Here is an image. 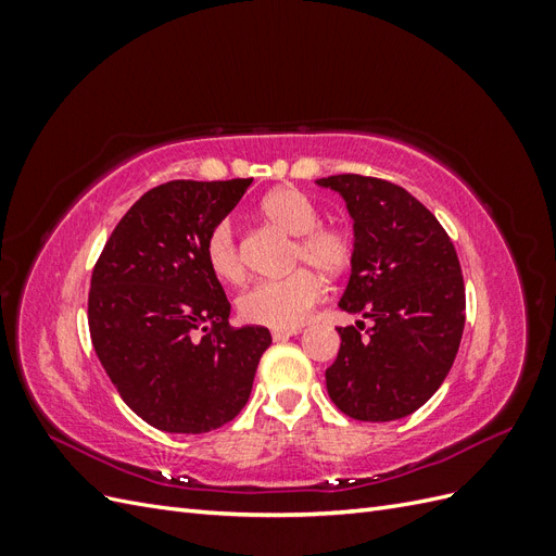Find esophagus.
I'll return each mask as SVG.
<instances>
[{
    "label": "esophagus",
    "mask_w": 556,
    "mask_h": 556,
    "mask_svg": "<svg viewBox=\"0 0 556 556\" xmlns=\"http://www.w3.org/2000/svg\"><path fill=\"white\" fill-rule=\"evenodd\" d=\"M301 329H274L271 331V336H274V341H288L290 339V336H296Z\"/></svg>",
    "instance_id": "1"
}]
</instances>
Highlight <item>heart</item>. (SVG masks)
<instances>
[{
	"label": "heart",
	"mask_w": 556,
	"mask_h": 556,
	"mask_svg": "<svg viewBox=\"0 0 556 556\" xmlns=\"http://www.w3.org/2000/svg\"><path fill=\"white\" fill-rule=\"evenodd\" d=\"M260 213L264 220L296 237L292 248V264H311L327 276H341L355 262L357 243L345 227L319 225L313 201L294 188H278L268 192ZM206 262L211 271L225 282H239L245 274L237 233L229 220L217 223L206 239ZM325 296V280L313 268L301 266L285 278L257 280L239 296V315L250 325L271 329H294L306 323L311 311Z\"/></svg>",
	"instance_id": "heart-1"
}]
</instances>
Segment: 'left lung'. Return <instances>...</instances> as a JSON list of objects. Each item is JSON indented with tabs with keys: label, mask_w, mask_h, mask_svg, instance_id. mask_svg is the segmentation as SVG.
Returning a JSON list of instances; mask_svg holds the SVG:
<instances>
[{
	"label": "left lung",
	"mask_w": 556,
	"mask_h": 556,
	"mask_svg": "<svg viewBox=\"0 0 556 556\" xmlns=\"http://www.w3.org/2000/svg\"><path fill=\"white\" fill-rule=\"evenodd\" d=\"M355 220V262L339 306L372 319L339 327L327 368L336 408L359 422H392L433 396L462 343L466 292L457 250L433 213L399 185L371 176L319 178Z\"/></svg>",
	"instance_id": "left-lung-1"
}]
</instances>
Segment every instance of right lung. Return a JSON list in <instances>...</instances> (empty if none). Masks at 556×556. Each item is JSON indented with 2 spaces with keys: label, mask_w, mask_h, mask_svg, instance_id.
<instances>
[{
  "label": "right lung",
  "mask_w": 556,
  "mask_h": 556,
  "mask_svg": "<svg viewBox=\"0 0 556 556\" xmlns=\"http://www.w3.org/2000/svg\"><path fill=\"white\" fill-rule=\"evenodd\" d=\"M252 178L169 180L134 204L99 255L88 296L92 345L123 401L150 427L206 433L241 413L266 327H231L206 239Z\"/></svg>",
  "instance_id": "obj_1"
}]
</instances>
